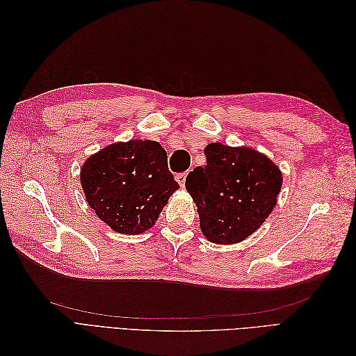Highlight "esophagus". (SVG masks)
I'll use <instances>...</instances> for the list:
<instances>
[{
	"instance_id": "34e87169",
	"label": "esophagus",
	"mask_w": 356,
	"mask_h": 356,
	"mask_svg": "<svg viewBox=\"0 0 356 356\" xmlns=\"http://www.w3.org/2000/svg\"><path fill=\"white\" fill-rule=\"evenodd\" d=\"M187 175H188V170L181 172V174H177V181L179 182L181 187L186 186V178H187Z\"/></svg>"
}]
</instances>
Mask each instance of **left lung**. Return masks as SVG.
<instances>
[{"instance_id": "left-lung-1", "label": "left lung", "mask_w": 356, "mask_h": 356, "mask_svg": "<svg viewBox=\"0 0 356 356\" xmlns=\"http://www.w3.org/2000/svg\"><path fill=\"white\" fill-rule=\"evenodd\" d=\"M207 165L187 175L200 229L213 243H238L268 218L282 187V174L255 149L212 143L204 148Z\"/></svg>"}]
</instances>
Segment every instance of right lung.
<instances>
[{
	"label": "right lung",
	"mask_w": 356,
	"mask_h": 356,
	"mask_svg": "<svg viewBox=\"0 0 356 356\" xmlns=\"http://www.w3.org/2000/svg\"><path fill=\"white\" fill-rule=\"evenodd\" d=\"M86 200L118 233L139 234L153 227L172 193L179 188L168 169L165 148L132 139L111 144L81 168Z\"/></svg>",
	"instance_id": "1"
}]
</instances>
